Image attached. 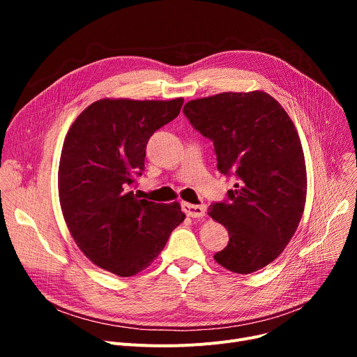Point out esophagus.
<instances>
[{"mask_svg": "<svg viewBox=\"0 0 357 357\" xmlns=\"http://www.w3.org/2000/svg\"><path fill=\"white\" fill-rule=\"evenodd\" d=\"M205 205H192L190 202H182V211L192 218H201L205 215Z\"/></svg>", "mask_w": 357, "mask_h": 357, "instance_id": "34e87169", "label": "esophagus"}]
</instances>
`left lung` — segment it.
Segmentation results:
<instances>
[{
	"label": "left lung",
	"instance_id": "1",
	"mask_svg": "<svg viewBox=\"0 0 357 357\" xmlns=\"http://www.w3.org/2000/svg\"><path fill=\"white\" fill-rule=\"evenodd\" d=\"M183 112L213 140L218 171L237 178L229 202L208 208L230 237L215 261L240 275L268 266L295 234L307 199L305 159L292 120L264 91L197 98Z\"/></svg>",
	"mask_w": 357,
	"mask_h": 357
}]
</instances>
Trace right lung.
<instances>
[{
  "mask_svg": "<svg viewBox=\"0 0 357 357\" xmlns=\"http://www.w3.org/2000/svg\"><path fill=\"white\" fill-rule=\"evenodd\" d=\"M183 98H102L77 117L63 142L58 188L66 226L81 252L121 278L144 271L185 220L179 202L130 191L144 171L146 144L178 117Z\"/></svg>",
  "mask_w": 357,
  "mask_h": 357,
  "instance_id": "1",
  "label": "right lung"
}]
</instances>
